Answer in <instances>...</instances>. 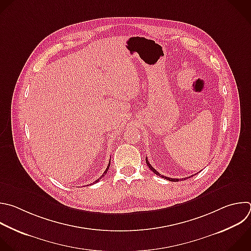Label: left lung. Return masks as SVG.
<instances>
[{
    "label": "left lung",
    "instance_id": "obj_1",
    "mask_svg": "<svg viewBox=\"0 0 251 251\" xmlns=\"http://www.w3.org/2000/svg\"><path fill=\"white\" fill-rule=\"evenodd\" d=\"M146 162H147V164H148V166H149V169L153 173V174H155L156 176H160L161 178H164V179H168V180H170V181H175V182H176V181H179V179L178 178H172V177H166V176H161L159 173H157L153 168H152V166L150 164V162H149V160H148V158H146ZM190 176H188V177H185V178H182L183 180H185L186 178H189Z\"/></svg>",
    "mask_w": 251,
    "mask_h": 251
}]
</instances>
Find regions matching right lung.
Returning <instances> with one entry per match:
<instances>
[{
	"instance_id": "obj_1",
	"label": "right lung",
	"mask_w": 251,
	"mask_h": 251,
	"mask_svg": "<svg viewBox=\"0 0 251 251\" xmlns=\"http://www.w3.org/2000/svg\"><path fill=\"white\" fill-rule=\"evenodd\" d=\"M109 166H110V160H109V163H108V165H107V168H106V170H105V172H104V173H103V175H102V176H100V178H98V179H97V180H96V181H95V182H94V184H96V183H98V182H99V181H100V179H101V178H102V177H103V176H105V175H106V174H107V172H108V170H109ZM92 184H93V183H92Z\"/></svg>"
}]
</instances>
